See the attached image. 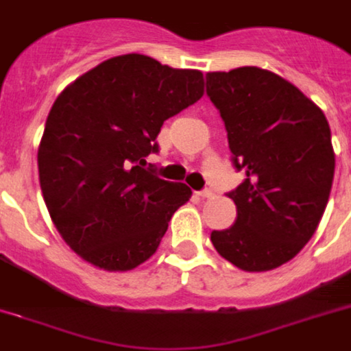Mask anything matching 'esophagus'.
Listing matches in <instances>:
<instances>
[{
	"label": "esophagus",
	"mask_w": 351,
	"mask_h": 351,
	"mask_svg": "<svg viewBox=\"0 0 351 351\" xmlns=\"http://www.w3.org/2000/svg\"><path fill=\"white\" fill-rule=\"evenodd\" d=\"M197 195L202 197V199H209L213 197V191L211 190H202V191H197Z\"/></svg>",
	"instance_id": "esophagus-1"
}]
</instances>
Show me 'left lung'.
Here are the masks:
<instances>
[{
    "label": "left lung",
    "mask_w": 351,
    "mask_h": 351,
    "mask_svg": "<svg viewBox=\"0 0 351 351\" xmlns=\"http://www.w3.org/2000/svg\"><path fill=\"white\" fill-rule=\"evenodd\" d=\"M206 86L226 122L229 149L245 181L229 191L238 218L211 241L245 271L291 261L325 213L335 154L322 108L293 83L259 67L208 73Z\"/></svg>",
    "instance_id": "1"
}]
</instances>
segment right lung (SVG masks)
I'll use <instances>...</instances> for the list:
<instances>
[{
  "label": "right lung",
  "mask_w": 351,
  "mask_h": 351,
  "mask_svg": "<svg viewBox=\"0 0 351 351\" xmlns=\"http://www.w3.org/2000/svg\"><path fill=\"white\" fill-rule=\"evenodd\" d=\"M202 95L200 71L131 53L90 69L56 97L38 179L56 230L82 259L128 271L158 250L191 190L158 178L145 158L158 152L163 122Z\"/></svg>",
  "instance_id": "add662e5"
}]
</instances>
